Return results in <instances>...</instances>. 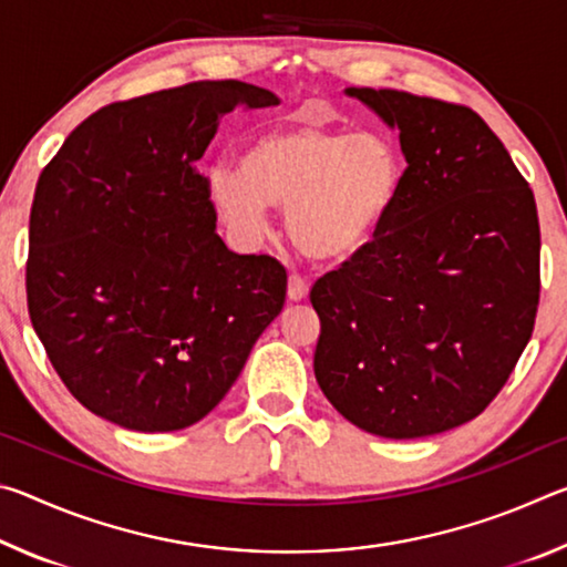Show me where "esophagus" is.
Here are the masks:
<instances>
[{"label":"esophagus","mask_w":567,"mask_h":567,"mask_svg":"<svg viewBox=\"0 0 567 567\" xmlns=\"http://www.w3.org/2000/svg\"><path fill=\"white\" fill-rule=\"evenodd\" d=\"M307 292H310V285H307L305 277L290 275V282H287V297H290L292 302H302Z\"/></svg>","instance_id":"obj_1"}]
</instances>
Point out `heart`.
I'll return each instance as SVG.
<instances>
[{
  "instance_id": "obj_1",
  "label": "heart",
  "mask_w": 567,
  "mask_h": 567,
  "mask_svg": "<svg viewBox=\"0 0 567 567\" xmlns=\"http://www.w3.org/2000/svg\"><path fill=\"white\" fill-rule=\"evenodd\" d=\"M400 152L375 132L290 124L255 137L239 169H209V197L245 235L267 227V205L287 207V233L305 257L344 262L362 252L395 205Z\"/></svg>"
}]
</instances>
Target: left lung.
<instances>
[{
  "label": "left lung",
  "instance_id": "obj_1",
  "mask_svg": "<svg viewBox=\"0 0 567 567\" xmlns=\"http://www.w3.org/2000/svg\"><path fill=\"white\" fill-rule=\"evenodd\" d=\"M400 130L408 167L372 243L312 285L315 378L364 433L425 437L477 417L511 378L540 300L533 189L463 104L348 87Z\"/></svg>",
  "mask_w": 567,
  "mask_h": 567
}]
</instances>
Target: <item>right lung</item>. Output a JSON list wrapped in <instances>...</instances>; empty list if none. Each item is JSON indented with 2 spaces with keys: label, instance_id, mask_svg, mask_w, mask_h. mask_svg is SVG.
Returning <instances> with one entry per match:
<instances>
[{
  "label": "right lung",
  "instance_id": "1",
  "mask_svg": "<svg viewBox=\"0 0 567 567\" xmlns=\"http://www.w3.org/2000/svg\"><path fill=\"white\" fill-rule=\"evenodd\" d=\"M272 104L237 80L112 102L42 169L27 307L56 375L94 415L137 433L195 425L280 315L285 267L227 249L195 167L219 117Z\"/></svg>",
  "mask_w": 567,
  "mask_h": 567
}]
</instances>
